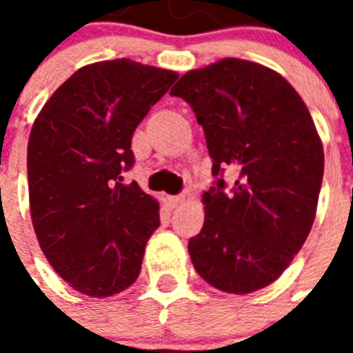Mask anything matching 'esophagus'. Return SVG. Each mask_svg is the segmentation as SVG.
<instances>
[{"label":"esophagus","mask_w":353,"mask_h":353,"mask_svg":"<svg viewBox=\"0 0 353 353\" xmlns=\"http://www.w3.org/2000/svg\"><path fill=\"white\" fill-rule=\"evenodd\" d=\"M164 200H166V204H168L170 208H176L183 202V196H166Z\"/></svg>","instance_id":"1"}]
</instances>
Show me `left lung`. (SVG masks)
<instances>
[{"label": "left lung", "instance_id": "obj_1", "mask_svg": "<svg viewBox=\"0 0 353 353\" xmlns=\"http://www.w3.org/2000/svg\"><path fill=\"white\" fill-rule=\"evenodd\" d=\"M170 94L192 108L214 161L204 227L189 240L194 270L234 295L270 285L316 217L323 145L310 111L280 73L240 58L187 72ZM227 168L237 172L230 192Z\"/></svg>", "mask_w": 353, "mask_h": 353}]
</instances>
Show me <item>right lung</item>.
Returning a JSON list of instances; mask_svg holds the SVG:
<instances>
[{"label":"right lung","instance_id":"obj_1","mask_svg":"<svg viewBox=\"0 0 353 353\" xmlns=\"http://www.w3.org/2000/svg\"><path fill=\"white\" fill-rule=\"evenodd\" d=\"M176 72L117 58L85 65L57 88L28 141L32 223L50 266L75 291L111 296L141 270L161 225L159 202L136 181L132 136Z\"/></svg>","mask_w":353,"mask_h":353}]
</instances>
